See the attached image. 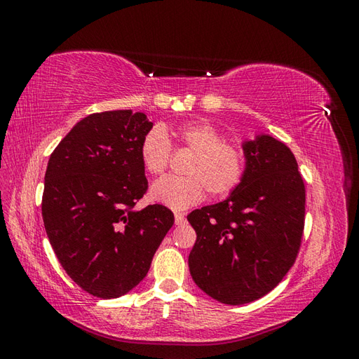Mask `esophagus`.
Returning a JSON list of instances; mask_svg holds the SVG:
<instances>
[{"label": "esophagus", "instance_id": "34e87169", "mask_svg": "<svg viewBox=\"0 0 359 359\" xmlns=\"http://www.w3.org/2000/svg\"><path fill=\"white\" fill-rule=\"evenodd\" d=\"M186 223V217H184V212H175V224L182 226Z\"/></svg>", "mask_w": 359, "mask_h": 359}]
</instances>
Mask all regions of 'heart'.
I'll list each match as a JSON object with an SVG mask.
<instances>
[{
	"label": "heart",
	"mask_w": 359,
	"mask_h": 359,
	"mask_svg": "<svg viewBox=\"0 0 359 359\" xmlns=\"http://www.w3.org/2000/svg\"><path fill=\"white\" fill-rule=\"evenodd\" d=\"M172 136L178 148L191 151L184 165V177H165L153 184L151 199L181 211L199 203L205 190L211 196H227L243 182L247 170V154L241 145L223 140L217 127L203 121L181 123L169 130L151 127L139 147L142 166L151 175H161L169 166Z\"/></svg>",
	"instance_id": "obj_1"
}]
</instances>
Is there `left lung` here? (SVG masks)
Listing matches in <instances>:
<instances>
[{
    "mask_svg": "<svg viewBox=\"0 0 359 359\" xmlns=\"http://www.w3.org/2000/svg\"><path fill=\"white\" fill-rule=\"evenodd\" d=\"M247 170L231 196L187 215L196 231L190 274L206 295L229 306L273 290L295 264L306 187L292 151L259 135L243 144Z\"/></svg>",
    "mask_w": 359,
    "mask_h": 359,
    "instance_id": "left-lung-1",
    "label": "left lung"
}]
</instances>
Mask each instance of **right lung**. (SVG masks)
<instances>
[{
    "label": "right lung",
    "instance_id": "1",
    "mask_svg": "<svg viewBox=\"0 0 359 359\" xmlns=\"http://www.w3.org/2000/svg\"><path fill=\"white\" fill-rule=\"evenodd\" d=\"M151 127L130 109L88 115L48 163L41 215L49 243L69 277L97 298L137 286L175 220L163 205L135 210L148 190L139 147Z\"/></svg>",
    "mask_w": 359,
    "mask_h": 359
}]
</instances>
